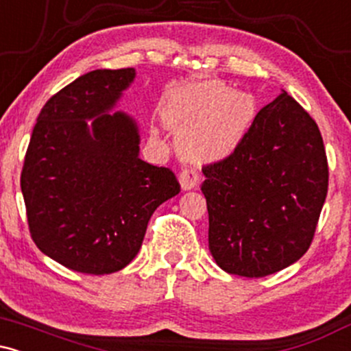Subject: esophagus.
Instances as JSON below:
<instances>
[{
    "label": "esophagus",
    "instance_id": "obj_1",
    "mask_svg": "<svg viewBox=\"0 0 351 351\" xmlns=\"http://www.w3.org/2000/svg\"><path fill=\"white\" fill-rule=\"evenodd\" d=\"M199 175L196 170H183L180 173V184L183 191H189L198 184Z\"/></svg>",
    "mask_w": 351,
    "mask_h": 351
}]
</instances>
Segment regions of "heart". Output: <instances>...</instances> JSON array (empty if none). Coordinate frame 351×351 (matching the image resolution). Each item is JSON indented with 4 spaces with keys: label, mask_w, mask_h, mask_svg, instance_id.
Instances as JSON below:
<instances>
[{
    "label": "heart",
    "mask_w": 351,
    "mask_h": 351,
    "mask_svg": "<svg viewBox=\"0 0 351 351\" xmlns=\"http://www.w3.org/2000/svg\"><path fill=\"white\" fill-rule=\"evenodd\" d=\"M254 117L256 102L251 95L204 82L176 95L165 110L163 120L181 134L178 147L188 160L211 163L236 152Z\"/></svg>",
    "instance_id": "1"
}]
</instances>
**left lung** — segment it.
<instances>
[{
	"instance_id": "left-lung-1",
	"label": "left lung",
	"mask_w": 351,
	"mask_h": 351,
	"mask_svg": "<svg viewBox=\"0 0 351 351\" xmlns=\"http://www.w3.org/2000/svg\"><path fill=\"white\" fill-rule=\"evenodd\" d=\"M203 173L209 252L223 271L265 277L307 252L328 165L315 120L287 92L261 108L232 155Z\"/></svg>"
}]
</instances>
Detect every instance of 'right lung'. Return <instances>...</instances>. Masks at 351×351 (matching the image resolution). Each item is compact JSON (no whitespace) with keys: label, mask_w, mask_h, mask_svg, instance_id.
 I'll use <instances>...</instances> for the list:
<instances>
[{"label":"right lung","mask_w":351,"mask_h":351,"mask_svg":"<svg viewBox=\"0 0 351 351\" xmlns=\"http://www.w3.org/2000/svg\"><path fill=\"white\" fill-rule=\"evenodd\" d=\"M134 67L80 75L47 100L21 173L33 241L82 274H112L142 247L155 209L180 193L171 170L140 158L132 115L111 114Z\"/></svg>","instance_id":"right-lung-1"}]
</instances>
